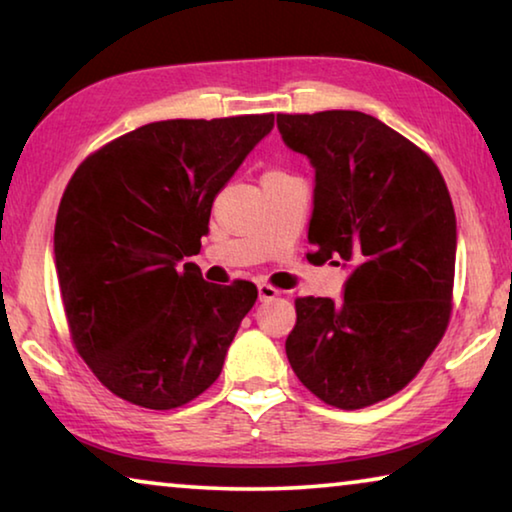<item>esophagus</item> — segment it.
Masks as SVG:
<instances>
[{"mask_svg":"<svg viewBox=\"0 0 512 512\" xmlns=\"http://www.w3.org/2000/svg\"><path fill=\"white\" fill-rule=\"evenodd\" d=\"M257 294H259V300H264V303H266V300H273L275 296H278L280 291L271 287V285H264V282H262V285H257Z\"/></svg>","mask_w":512,"mask_h":512,"instance_id":"obj_1","label":"esophagus"}]
</instances>
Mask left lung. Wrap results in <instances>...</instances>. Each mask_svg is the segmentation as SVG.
I'll list each match as a JSON object with an SVG mask.
<instances>
[{
	"mask_svg": "<svg viewBox=\"0 0 512 512\" xmlns=\"http://www.w3.org/2000/svg\"><path fill=\"white\" fill-rule=\"evenodd\" d=\"M278 129L314 166L307 259L353 266L339 303L296 298L287 358L323 403L367 408L408 385L449 326V189L424 150L362 111L278 113Z\"/></svg>",
	"mask_w": 512,
	"mask_h": 512,
	"instance_id": "1",
	"label": "left lung"
}]
</instances>
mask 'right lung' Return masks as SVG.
Segmentation results:
<instances>
[{
    "instance_id": "add662e5",
    "label": "right lung",
    "mask_w": 512,
    "mask_h": 512,
    "mask_svg": "<svg viewBox=\"0 0 512 512\" xmlns=\"http://www.w3.org/2000/svg\"><path fill=\"white\" fill-rule=\"evenodd\" d=\"M273 129V113L159 120L81 161L63 191L54 262L72 344L120 399L173 410L221 376L257 300L209 285L200 253L218 191Z\"/></svg>"
}]
</instances>
